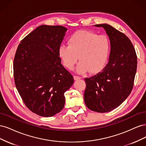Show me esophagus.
<instances>
[{"mask_svg":"<svg viewBox=\"0 0 146 146\" xmlns=\"http://www.w3.org/2000/svg\"><path fill=\"white\" fill-rule=\"evenodd\" d=\"M74 78L75 80H79V79H80L81 77H79V76H74Z\"/></svg>","mask_w":146,"mask_h":146,"instance_id":"obj_1","label":"esophagus"}]
</instances>
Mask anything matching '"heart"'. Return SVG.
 Here are the masks:
<instances>
[{
    "mask_svg": "<svg viewBox=\"0 0 146 146\" xmlns=\"http://www.w3.org/2000/svg\"><path fill=\"white\" fill-rule=\"evenodd\" d=\"M68 44L61 45L58 54L63 65L69 70H73L80 59L77 68L78 73L89 72L98 73L107 63L110 50L108 38L87 30H79L73 33L68 40Z\"/></svg>",
    "mask_w": 146,
    "mask_h": 146,
    "instance_id": "obj_1",
    "label": "heart"
}]
</instances>
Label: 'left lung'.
<instances>
[{
    "label": "left lung",
    "instance_id": "obj_1",
    "mask_svg": "<svg viewBox=\"0 0 146 146\" xmlns=\"http://www.w3.org/2000/svg\"><path fill=\"white\" fill-rule=\"evenodd\" d=\"M109 36L111 51L105 67L95 76L85 78L84 100L92 111L107 113L116 108L133 89L137 56L131 41L110 25L102 24Z\"/></svg>",
    "mask_w": 146,
    "mask_h": 146
}]
</instances>
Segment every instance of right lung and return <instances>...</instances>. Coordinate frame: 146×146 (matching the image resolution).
Returning <instances> with one entry per match:
<instances>
[{
    "label": "right lung",
    "instance_id": "obj_1",
    "mask_svg": "<svg viewBox=\"0 0 146 146\" xmlns=\"http://www.w3.org/2000/svg\"><path fill=\"white\" fill-rule=\"evenodd\" d=\"M67 29L39 26L21 41L13 62L15 85L27 107L43 117L60 112L74 78L61 63L58 49Z\"/></svg>",
    "mask_w": 146,
    "mask_h": 146
}]
</instances>
